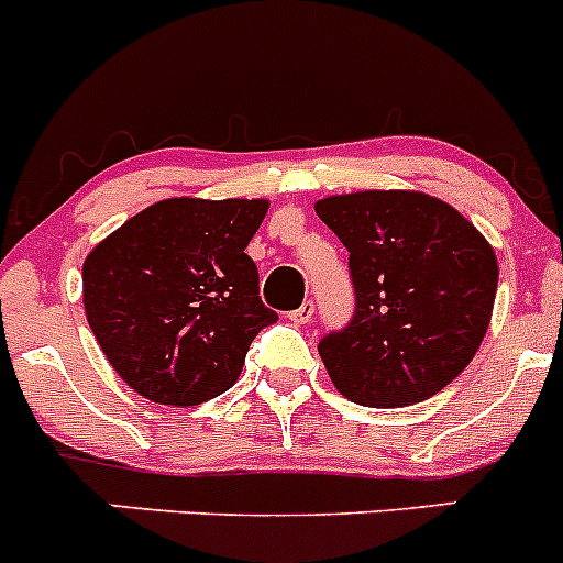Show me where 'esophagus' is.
I'll use <instances>...</instances> for the list:
<instances>
[{
    "instance_id": "obj_1",
    "label": "esophagus",
    "mask_w": 563,
    "mask_h": 563,
    "mask_svg": "<svg viewBox=\"0 0 563 563\" xmlns=\"http://www.w3.org/2000/svg\"><path fill=\"white\" fill-rule=\"evenodd\" d=\"M314 318V301H303L301 307L296 309V312H290V320L296 325H303V323H309V320Z\"/></svg>"
}]
</instances>
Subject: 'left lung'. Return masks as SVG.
<instances>
[{
	"label": "left lung",
	"instance_id": "1",
	"mask_svg": "<svg viewBox=\"0 0 563 563\" xmlns=\"http://www.w3.org/2000/svg\"><path fill=\"white\" fill-rule=\"evenodd\" d=\"M347 249L353 314L318 342L334 387L358 406H411L478 351L497 260L478 229L426 192L365 190L314 205Z\"/></svg>",
	"mask_w": 563,
	"mask_h": 563
}]
</instances>
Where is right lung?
<instances>
[{"label":"right lung","mask_w":563,"mask_h":563,"mask_svg":"<svg viewBox=\"0 0 563 563\" xmlns=\"http://www.w3.org/2000/svg\"><path fill=\"white\" fill-rule=\"evenodd\" d=\"M265 212L262 198H168L90 251L85 314L135 393L196 406L238 382L254 336L278 320L245 254Z\"/></svg>","instance_id":"right-lung-1"}]
</instances>
